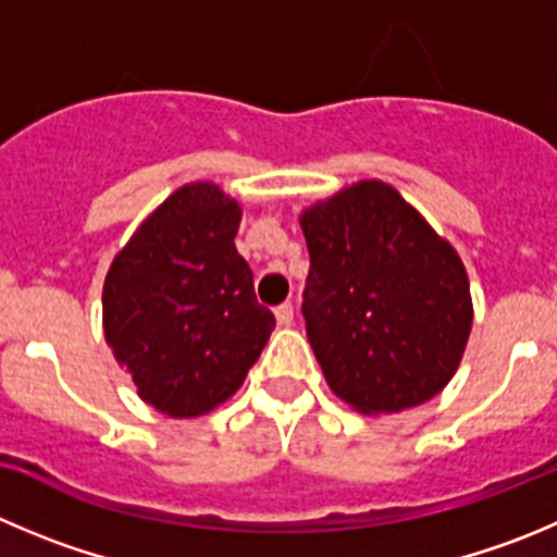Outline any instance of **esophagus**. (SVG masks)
I'll return each mask as SVG.
<instances>
[{"label": "esophagus", "instance_id": "obj_1", "mask_svg": "<svg viewBox=\"0 0 557 557\" xmlns=\"http://www.w3.org/2000/svg\"><path fill=\"white\" fill-rule=\"evenodd\" d=\"M275 320H278V325H282V327H289V325H293V320H295V309H293V304L275 306Z\"/></svg>", "mask_w": 557, "mask_h": 557}]
</instances>
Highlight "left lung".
Here are the masks:
<instances>
[{"label":"left lung","instance_id":"obj_1","mask_svg":"<svg viewBox=\"0 0 557 557\" xmlns=\"http://www.w3.org/2000/svg\"><path fill=\"white\" fill-rule=\"evenodd\" d=\"M300 230L311 257L306 333L333 394L363 416L441 394L473 327L457 248L383 180L314 202Z\"/></svg>","mask_w":557,"mask_h":557}]
</instances>
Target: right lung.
<instances>
[{
	"label": "right lung",
	"mask_w": 557,
	"mask_h": 557,
	"mask_svg": "<svg viewBox=\"0 0 557 557\" xmlns=\"http://www.w3.org/2000/svg\"><path fill=\"white\" fill-rule=\"evenodd\" d=\"M240 219L237 199L196 180L136 226L106 273V344L139 399L169 418L235 396L275 327L235 248Z\"/></svg>",
	"instance_id": "obj_1"
}]
</instances>
